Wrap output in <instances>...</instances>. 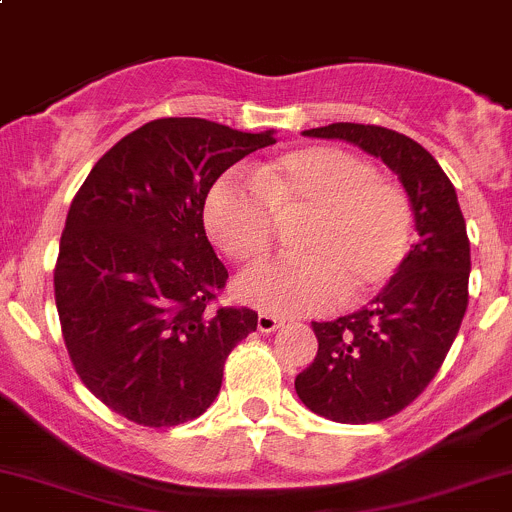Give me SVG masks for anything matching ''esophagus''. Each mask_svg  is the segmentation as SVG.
Returning <instances> with one entry per match:
<instances>
[{
	"mask_svg": "<svg viewBox=\"0 0 512 512\" xmlns=\"http://www.w3.org/2000/svg\"><path fill=\"white\" fill-rule=\"evenodd\" d=\"M280 325H282L280 317L270 315V312H260V315H257V330L260 332H275Z\"/></svg>",
	"mask_w": 512,
	"mask_h": 512,
	"instance_id": "obj_1",
	"label": "esophagus"
}]
</instances>
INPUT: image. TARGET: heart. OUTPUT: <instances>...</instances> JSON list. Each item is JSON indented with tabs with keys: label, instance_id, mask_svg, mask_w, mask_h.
Listing matches in <instances>:
<instances>
[{
	"label": "heart",
	"instance_id": "b5f03b06",
	"mask_svg": "<svg viewBox=\"0 0 512 512\" xmlns=\"http://www.w3.org/2000/svg\"><path fill=\"white\" fill-rule=\"evenodd\" d=\"M275 217H305L297 240L302 257L250 267L235 280V292L280 317L367 300L393 280L413 235L408 192L340 147L290 150L255 167L252 180L222 177L205 200L207 235L237 262L267 255Z\"/></svg>",
	"mask_w": 512,
	"mask_h": 512
}]
</instances>
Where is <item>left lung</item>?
Wrapping results in <instances>:
<instances>
[{
	"label": "left lung",
	"mask_w": 512,
	"mask_h": 512,
	"mask_svg": "<svg viewBox=\"0 0 512 512\" xmlns=\"http://www.w3.org/2000/svg\"><path fill=\"white\" fill-rule=\"evenodd\" d=\"M380 157L413 207L418 242L362 310L312 322L317 355L295 377L297 398L335 423H377L408 408L443 365L468 307L470 242L453 182L433 155L377 124L305 130Z\"/></svg>",
	"instance_id": "8db88e82"
}]
</instances>
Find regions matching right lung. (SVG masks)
I'll list each match as a JSON object with an SVG mask.
<instances>
[{
    "label": "right lung",
    "mask_w": 512,
    "mask_h": 512,
    "mask_svg": "<svg viewBox=\"0 0 512 512\" xmlns=\"http://www.w3.org/2000/svg\"><path fill=\"white\" fill-rule=\"evenodd\" d=\"M272 135L155 119L122 137L72 200L54 267L64 345L89 393L132 423L205 413L232 347L257 330L250 307H210L227 270L202 212L217 177Z\"/></svg>",
    "instance_id": "right-lung-1"
}]
</instances>
